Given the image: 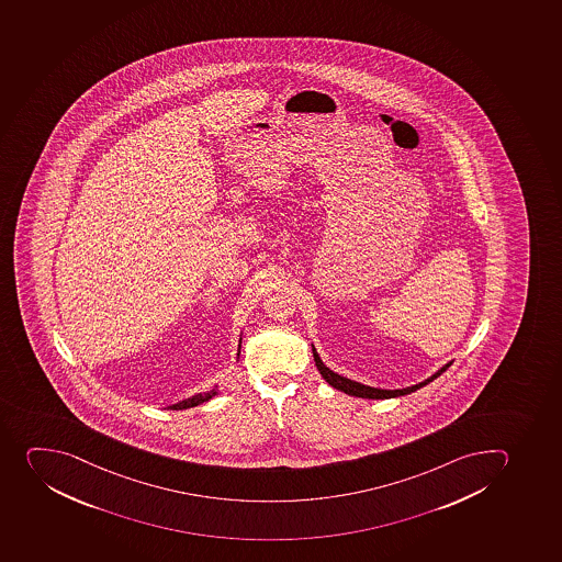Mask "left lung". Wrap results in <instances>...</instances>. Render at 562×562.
<instances>
[{
	"mask_svg": "<svg viewBox=\"0 0 562 562\" xmlns=\"http://www.w3.org/2000/svg\"><path fill=\"white\" fill-rule=\"evenodd\" d=\"M313 356L314 363L318 367L319 374L324 376V380L327 381L330 386H335L338 391L346 392L349 396L367 397V400H389V397L405 396V394H411V392L417 391V389H422V386L427 385L430 381L436 380L439 374H443V372L447 371L448 367L452 366V361H450L447 366L441 367L436 374H432V376L422 381V383H417V385L407 386V389H397V391H383V389L361 385L358 381L349 380V378L340 376V374H336V372L330 371L329 367H325L324 361L319 360L318 352H316L314 347Z\"/></svg>",
	"mask_w": 562,
	"mask_h": 562,
	"instance_id": "1",
	"label": "left lung"
}]
</instances>
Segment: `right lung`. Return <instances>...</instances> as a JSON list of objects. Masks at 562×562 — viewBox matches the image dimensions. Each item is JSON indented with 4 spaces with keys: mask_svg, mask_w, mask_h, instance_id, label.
<instances>
[{
    "mask_svg": "<svg viewBox=\"0 0 562 562\" xmlns=\"http://www.w3.org/2000/svg\"><path fill=\"white\" fill-rule=\"evenodd\" d=\"M240 349V347H238ZM213 396H216V386L212 389V391L204 392V394H196V396L188 397L184 402L176 403V405H170L171 411H182V408H191L196 407V405H201V403L210 402Z\"/></svg>",
    "mask_w": 562,
    "mask_h": 562,
    "instance_id": "add662e5",
    "label": "right lung"
}]
</instances>
